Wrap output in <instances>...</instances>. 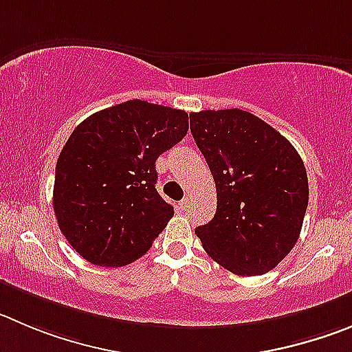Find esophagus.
Here are the masks:
<instances>
[{
  "mask_svg": "<svg viewBox=\"0 0 352 352\" xmlns=\"http://www.w3.org/2000/svg\"><path fill=\"white\" fill-rule=\"evenodd\" d=\"M179 206H180V210H184V212H186V210L189 208V199H187V198H184L182 201L179 203Z\"/></svg>",
  "mask_w": 352,
  "mask_h": 352,
  "instance_id": "1",
  "label": "esophagus"
}]
</instances>
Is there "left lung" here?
<instances>
[{
	"instance_id": "8db88e82",
	"label": "left lung",
	"mask_w": 352,
	"mask_h": 352,
	"mask_svg": "<svg viewBox=\"0 0 352 352\" xmlns=\"http://www.w3.org/2000/svg\"><path fill=\"white\" fill-rule=\"evenodd\" d=\"M191 133L217 187V212L196 228L206 254L239 276L280 264L297 243L309 184L302 157L248 111L191 113Z\"/></svg>"
}]
</instances>
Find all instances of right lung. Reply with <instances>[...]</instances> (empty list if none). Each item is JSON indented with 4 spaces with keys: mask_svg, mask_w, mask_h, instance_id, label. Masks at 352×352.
<instances>
[{
    "mask_svg": "<svg viewBox=\"0 0 352 352\" xmlns=\"http://www.w3.org/2000/svg\"><path fill=\"white\" fill-rule=\"evenodd\" d=\"M187 130V113L139 98L74 128L55 166L54 210L85 261L118 267L149 250L173 217L156 191V160Z\"/></svg>",
    "mask_w": 352,
    "mask_h": 352,
    "instance_id": "right-lung-1",
    "label": "right lung"
}]
</instances>
